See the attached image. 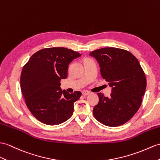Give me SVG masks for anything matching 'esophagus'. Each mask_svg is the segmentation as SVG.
Wrapping results in <instances>:
<instances>
[{"mask_svg": "<svg viewBox=\"0 0 160 160\" xmlns=\"http://www.w3.org/2000/svg\"><path fill=\"white\" fill-rule=\"evenodd\" d=\"M82 94L83 96H88L89 94H91V92H89L88 91H83V92H82Z\"/></svg>", "mask_w": 160, "mask_h": 160, "instance_id": "obj_1", "label": "esophagus"}]
</instances>
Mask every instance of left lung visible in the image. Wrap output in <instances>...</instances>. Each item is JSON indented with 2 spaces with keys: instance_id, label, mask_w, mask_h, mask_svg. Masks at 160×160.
Here are the masks:
<instances>
[{
  "instance_id": "1",
  "label": "left lung",
  "mask_w": 160,
  "mask_h": 160,
  "mask_svg": "<svg viewBox=\"0 0 160 160\" xmlns=\"http://www.w3.org/2000/svg\"><path fill=\"white\" fill-rule=\"evenodd\" d=\"M89 56L98 62L102 78L112 88L109 97L98 93L99 102L93 114L105 126L123 125L141 107L147 86L145 72L137 58L126 50L104 48L93 51Z\"/></svg>"
}]
</instances>
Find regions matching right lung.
I'll return each instance as SVG.
<instances>
[{"mask_svg":"<svg viewBox=\"0 0 160 160\" xmlns=\"http://www.w3.org/2000/svg\"><path fill=\"white\" fill-rule=\"evenodd\" d=\"M81 56L64 48L42 49L34 53L23 67L22 94L31 113L41 122L58 125L72 116L74 103L81 92L62 91L60 81L67 77L69 64Z\"/></svg>","mask_w":160,"mask_h":160,"instance_id":"1","label":"right lung"}]
</instances>
